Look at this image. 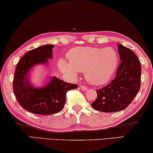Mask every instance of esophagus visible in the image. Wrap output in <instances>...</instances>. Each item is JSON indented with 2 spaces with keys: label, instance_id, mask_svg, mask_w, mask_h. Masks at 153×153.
<instances>
[{
  "label": "esophagus",
  "instance_id": "esophagus-1",
  "mask_svg": "<svg viewBox=\"0 0 153 153\" xmlns=\"http://www.w3.org/2000/svg\"><path fill=\"white\" fill-rule=\"evenodd\" d=\"M80 88L82 90H83V91H86V90H87V87H86V86H83V85H81L80 86Z\"/></svg>",
  "mask_w": 153,
  "mask_h": 153
}]
</instances>
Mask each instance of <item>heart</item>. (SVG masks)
<instances>
[{"mask_svg": "<svg viewBox=\"0 0 153 153\" xmlns=\"http://www.w3.org/2000/svg\"><path fill=\"white\" fill-rule=\"evenodd\" d=\"M69 60L59 59L60 71L71 79H76L84 72L88 82L95 86L103 85L110 80L117 69L119 56L112 47H76L67 55Z\"/></svg>", "mask_w": 153, "mask_h": 153, "instance_id": "1", "label": "heart"}]
</instances>
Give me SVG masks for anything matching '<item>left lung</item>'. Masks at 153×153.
<instances>
[{"instance_id":"left-lung-1","label":"left lung","mask_w":153,"mask_h":153,"mask_svg":"<svg viewBox=\"0 0 153 153\" xmlns=\"http://www.w3.org/2000/svg\"><path fill=\"white\" fill-rule=\"evenodd\" d=\"M121 63L115 78L97 90V98L91 104L95 110L112 113L122 111L135 98L141 84L142 67L136 55L129 48L118 44Z\"/></svg>"}]
</instances>
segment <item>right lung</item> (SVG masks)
I'll list each match as a JSON object with an SVG mask.
<instances>
[{
	"instance_id": "right-lung-1",
	"label": "right lung",
	"mask_w": 153,
	"mask_h": 153,
	"mask_svg": "<svg viewBox=\"0 0 153 153\" xmlns=\"http://www.w3.org/2000/svg\"><path fill=\"white\" fill-rule=\"evenodd\" d=\"M53 45H46L27 52L18 62L13 81V90L20 106L29 112L47 115L62 110L68 91L77 88V84L65 82L56 76L41 87L30 80L31 70L36 65H47L53 58Z\"/></svg>"
}]
</instances>
